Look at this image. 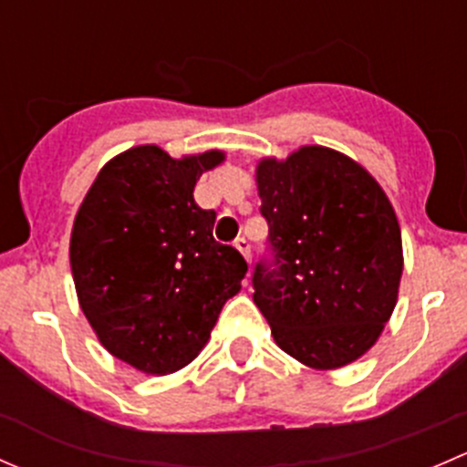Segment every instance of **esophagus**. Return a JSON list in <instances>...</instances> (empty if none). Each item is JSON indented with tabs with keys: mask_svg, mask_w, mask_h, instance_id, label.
<instances>
[{
	"mask_svg": "<svg viewBox=\"0 0 467 467\" xmlns=\"http://www.w3.org/2000/svg\"><path fill=\"white\" fill-rule=\"evenodd\" d=\"M234 248H237V251L242 253L244 260H246L248 264H253V257H251V244H248V239L239 237L237 242H234Z\"/></svg>",
	"mask_w": 467,
	"mask_h": 467,
	"instance_id": "1",
	"label": "esophagus"
}]
</instances>
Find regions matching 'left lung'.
<instances>
[{
    "label": "left lung",
    "mask_w": 467,
    "mask_h": 467,
    "mask_svg": "<svg viewBox=\"0 0 467 467\" xmlns=\"http://www.w3.org/2000/svg\"><path fill=\"white\" fill-rule=\"evenodd\" d=\"M273 264L255 294L277 348L317 370L364 357L384 332L402 277V233L389 196L357 160L307 144L255 169Z\"/></svg>",
    "instance_id": "obj_1"
}]
</instances>
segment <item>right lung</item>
I'll return each mask as SVG.
<instances>
[{
  "label": "right lung",
  "mask_w": 467,
  "mask_h": 467,
  "mask_svg": "<svg viewBox=\"0 0 467 467\" xmlns=\"http://www.w3.org/2000/svg\"><path fill=\"white\" fill-rule=\"evenodd\" d=\"M225 160L219 149L171 158L140 144L101 167L74 216L69 264L99 343L146 375L185 368L210 341L248 264L214 242L216 214L194 187Z\"/></svg>",
  "instance_id": "add662e5"
}]
</instances>
